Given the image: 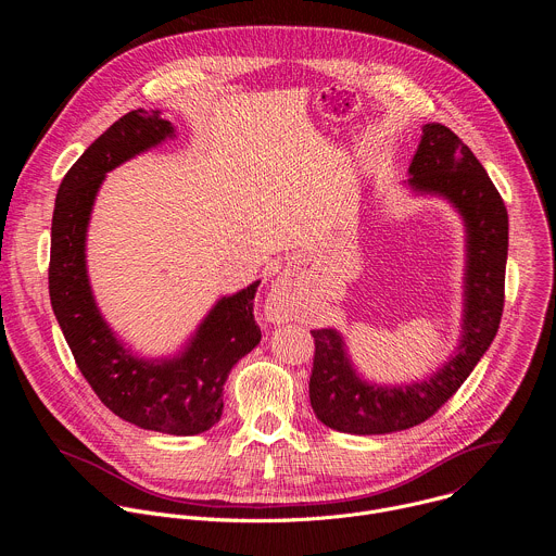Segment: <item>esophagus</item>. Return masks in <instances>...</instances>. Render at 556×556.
<instances>
[{
  "label": "esophagus",
  "mask_w": 556,
  "mask_h": 556,
  "mask_svg": "<svg viewBox=\"0 0 556 556\" xmlns=\"http://www.w3.org/2000/svg\"><path fill=\"white\" fill-rule=\"evenodd\" d=\"M292 299H294V296H292L290 288L277 281V283L273 286L268 299H266V305H264L266 319H268L270 324H288V321H292L294 316H296V312H294V307H292V305H294Z\"/></svg>",
  "instance_id": "obj_1"
}]
</instances>
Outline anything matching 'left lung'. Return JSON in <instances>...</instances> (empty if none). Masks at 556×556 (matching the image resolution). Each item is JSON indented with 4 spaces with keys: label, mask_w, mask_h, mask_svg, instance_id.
<instances>
[{
    "label": "left lung",
    "mask_w": 556,
    "mask_h": 556,
    "mask_svg": "<svg viewBox=\"0 0 556 556\" xmlns=\"http://www.w3.org/2000/svg\"><path fill=\"white\" fill-rule=\"evenodd\" d=\"M405 185L416 195L446 200L464 222L462 334L431 376L376 384L356 371L337 328L312 330L309 405L326 427L352 435L405 431L431 418L486 354L502 321L508 213L482 163L448 127L427 123Z\"/></svg>",
    "instance_id": "1"
}]
</instances>
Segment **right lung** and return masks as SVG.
I'll list each match as a JSON object with an SVG mask.
<instances>
[{
    "label": "right lung",
    "instance_id": "obj_1",
    "mask_svg": "<svg viewBox=\"0 0 556 556\" xmlns=\"http://www.w3.org/2000/svg\"><path fill=\"white\" fill-rule=\"evenodd\" d=\"M174 136L176 127L157 110H134L84 151L56 191L48 283L61 332L101 403L140 429L198 435L222 416V389L232 365L262 341L253 316L260 281L217 299L176 354L144 358L105 321L86 260L88 226L105 176Z\"/></svg>",
    "mask_w": 556,
    "mask_h": 556
}]
</instances>
